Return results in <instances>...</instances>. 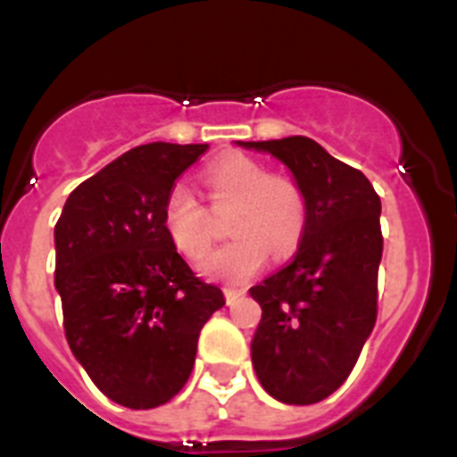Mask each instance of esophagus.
I'll use <instances>...</instances> for the list:
<instances>
[{
    "instance_id": "34e87169",
    "label": "esophagus",
    "mask_w": 457,
    "mask_h": 457,
    "mask_svg": "<svg viewBox=\"0 0 457 457\" xmlns=\"http://www.w3.org/2000/svg\"><path fill=\"white\" fill-rule=\"evenodd\" d=\"M242 295H245V293H240V290L224 288V297H226V304H228V306H233V304H236V302L240 300Z\"/></svg>"
}]
</instances>
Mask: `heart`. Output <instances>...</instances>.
<instances>
[{
  "label": "heart",
  "instance_id": "heart-1",
  "mask_svg": "<svg viewBox=\"0 0 457 457\" xmlns=\"http://www.w3.org/2000/svg\"><path fill=\"white\" fill-rule=\"evenodd\" d=\"M212 208H231L226 233L233 237L210 256L212 245L208 212L185 183L169 189L162 226L171 245L189 261H201V274L224 284H245L268 261L284 258L304 236L306 199L300 185L284 176H270L263 164L245 155L221 157L205 169Z\"/></svg>",
  "mask_w": 457,
  "mask_h": 457
}]
</instances>
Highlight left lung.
<instances>
[{
	"instance_id": "1",
	"label": "left lung",
	"mask_w": 457,
	"mask_h": 457,
	"mask_svg": "<svg viewBox=\"0 0 457 457\" xmlns=\"http://www.w3.org/2000/svg\"><path fill=\"white\" fill-rule=\"evenodd\" d=\"M286 164L306 199V226L286 268L249 288L263 316L252 364L272 398L311 405L338 389L378 318L379 196L364 173L309 137L237 141Z\"/></svg>"
}]
</instances>
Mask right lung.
I'll list each match as a JSON object with an SVG mask.
<instances>
[{
  "mask_svg": "<svg viewBox=\"0 0 457 457\" xmlns=\"http://www.w3.org/2000/svg\"><path fill=\"white\" fill-rule=\"evenodd\" d=\"M205 151L164 141L132 148L72 189L54 226L68 345L93 385L130 410L183 389L201 329L226 304L162 226L169 189Z\"/></svg>",
  "mask_w": 457,
  "mask_h": 457,
  "instance_id": "right-lung-1",
  "label": "right lung"
}]
</instances>
